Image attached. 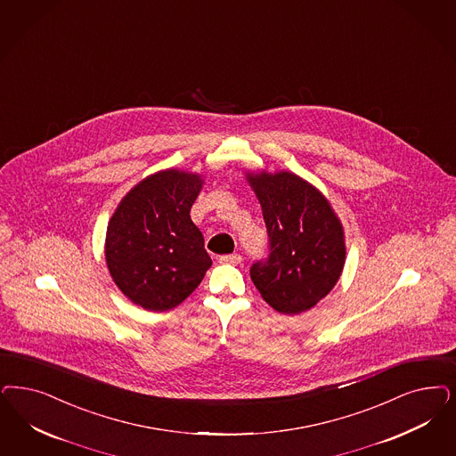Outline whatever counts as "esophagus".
Instances as JSON below:
<instances>
[{"mask_svg":"<svg viewBox=\"0 0 456 456\" xmlns=\"http://www.w3.org/2000/svg\"><path fill=\"white\" fill-rule=\"evenodd\" d=\"M220 263H225V265H239L242 261L240 254H225V256H220Z\"/></svg>","mask_w":456,"mask_h":456,"instance_id":"esophagus-1","label":"esophagus"}]
</instances>
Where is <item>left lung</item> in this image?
Listing matches in <instances>:
<instances>
[{"instance_id": "1", "label": "left lung", "mask_w": 456, "mask_h": 456, "mask_svg": "<svg viewBox=\"0 0 456 456\" xmlns=\"http://www.w3.org/2000/svg\"><path fill=\"white\" fill-rule=\"evenodd\" d=\"M246 178L263 208L269 237L266 259L251 266L252 283L276 312H306L342 274V222L325 195L295 173H246Z\"/></svg>"}]
</instances>
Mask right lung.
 Segmentation results:
<instances>
[{
  "label": "right lung",
  "instance_id": "add662e5",
  "mask_svg": "<svg viewBox=\"0 0 456 456\" xmlns=\"http://www.w3.org/2000/svg\"><path fill=\"white\" fill-rule=\"evenodd\" d=\"M204 180L199 173L161 170L126 193L106 232V263L118 288L150 312L189 298L212 259L190 208Z\"/></svg>",
  "mask_w": 456,
  "mask_h": 456
}]
</instances>
